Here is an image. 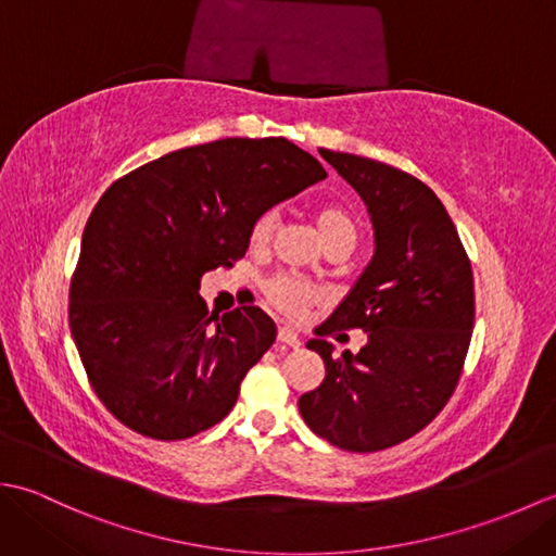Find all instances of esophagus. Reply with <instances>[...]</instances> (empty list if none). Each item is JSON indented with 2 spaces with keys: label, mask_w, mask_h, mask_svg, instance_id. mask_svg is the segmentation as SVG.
Returning a JSON list of instances; mask_svg holds the SVG:
<instances>
[{
  "label": "esophagus",
  "mask_w": 556,
  "mask_h": 556,
  "mask_svg": "<svg viewBox=\"0 0 556 556\" xmlns=\"http://www.w3.org/2000/svg\"><path fill=\"white\" fill-rule=\"evenodd\" d=\"M277 341H281V344H287V346H301V337H299V332L296 329H291V327H287V325H281L279 329H277Z\"/></svg>",
  "instance_id": "1"
}]
</instances>
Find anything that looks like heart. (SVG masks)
<instances>
[{
    "mask_svg": "<svg viewBox=\"0 0 556 556\" xmlns=\"http://www.w3.org/2000/svg\"><path fill=\"white\" fill-rule=\"evenodd\" d=\"M275 212L267 210L263 215H257L255 222L251 224V231H248V239H251L253 248H265L271 239V231H275ZM315 224L317 231H320L323 241L329 243L334 239H349L356 243L358 236V219L353 212L339 203H327L320 205L315 212ZM265 301L277 308L279 313L296 317L305 313L323 299L320 289H315L311 281L299 279V277H289V275H275L269 277L263 285Z\"/></svg>",
    "mask_w": 556,
    "mask_h": 556,
    "instance_id": "heart-1",
    "label": "heart"
}]
</instances>
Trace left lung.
I'll return each instance as SVG.
<instances>
[{
    "label": "left lung",
    "instance_id": "left-lung-1",
    "mask_svg": "<svg viewBox=\"0 0 556 556\" xmlns=\"http://www.w3.org/2000/svg\"><path fill=\"white\" fill-rule=\"evenodd\" d=\"M368 205L375 255L308 349L323 384L299 399L308 428L346 452H380L420 432L452 399L473 334V269L430 186L389 164L323 150ZM363 328L356 357L331 356L325 336Z\"/></svg>",
    "mask_w": 556,
    "mask_h": 556
}]
</instances>
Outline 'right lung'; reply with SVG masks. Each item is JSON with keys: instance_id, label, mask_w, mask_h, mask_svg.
I'll list each match as a JSON object with an SVG mask.
<instances>
[{"instance_id": "1", "label": "right lung", "mask_w": 556, "mask_h": 556, "mask_svg": "<svg viewBox=\"0 0 556 556\" xmlns=\"http://www.w3.org/2000/svg\"><path fill=\"white\" fill-rule=\"evenodd\" d=\"M327 172L287 138H224L116 179L90 212L68 325L96 394L152 440H188L233 408L275 344L257 305L207 311L200 277L248 251L257 215Z\"/></svg>"}]
</instances>
